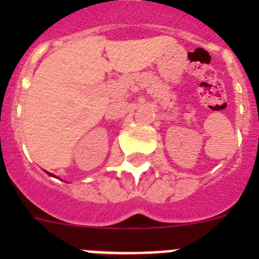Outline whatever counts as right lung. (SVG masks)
<instances>
[{
  "label": "right lung",
  "mask_w": 259,
  "mask_h": 259,
  "mask_svg": "<svg viewBox=\"0 0 259 259\" xmlns=\"http://www.w3.org/2000/svg\"><path fill=\"white\" fill-rule=\"evenodd\" d=\"M49 175H52V174H49Z\"/></svg>",
  "instance_id": "obj_1"
}]
</instances>
